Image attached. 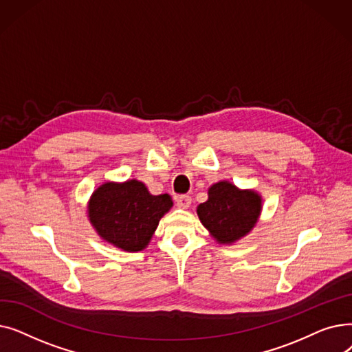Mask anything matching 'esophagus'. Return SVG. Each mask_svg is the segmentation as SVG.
I'll use <instances>...</instances> for the list:
<instances>
[{"label":"esophagus","mask_w":352,"mask_h":352,"mask_svg":"<svg viewBox=\"0 0 352 352\" xmlns=\"http://www.w3.org/2000/svg\"><path fill=\"white\" fill-rule=\"evenodd\" d=\"M175 202H177V206L179 208L186 210V208H188L191 206V197L190 195H178L175 198Z\"/></svg>","instance_id":"1"}]
</instances>
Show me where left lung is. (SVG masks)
Returning <instances> with one entry per match:
<instances>
[{
  "label": "left lung",
  "mask_w": 352,
  "mask_h": 352,
  "mask_svg": "<svg viewBox=\"0 0 352 352\" xmlns=\"http://www.w3.org/2000/svg\"><path fill=\"white\" fill-rule=\"evenodd\" d=\"M261 212V197L241 191L228 181L214 184L208 199L198 206L197 214L211 235L221 244H230L247 235Z\"/></svg>",
  "instance_id": "left-lung-1"
}]
</instances>
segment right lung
<instances>
[{
  "instance_id": "obj_1",
  "label": "right lung",
  "mask_w": 352,
  "mask_h": 352,
  "mask_svg": "<svg viewBox=\"0 0 352 352\" xmlns=\"http://www.w3.org/2000/svg\"><path fill=\"white\" fill-rule=\"evenodd\" d=\"M173 207L168 194L151 195L137 179L107 182L89 199L91 224L105 241L124 251H141L150 243L161 217Z\"/></svg>"
}]
</instances>
